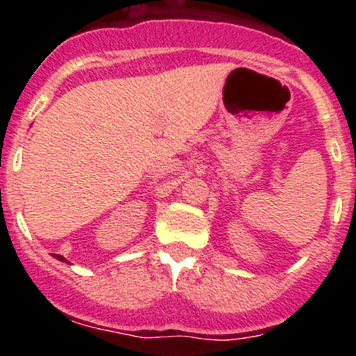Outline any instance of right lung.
<instances>
[{"label": "right lung", "instance_id": "1", "mask_svg": "<svg viewBox=\"0 0 356 356\" xmlns=\"http://www.w3.org/2000/svg\"><path fill=\"white\" fill-rule=\"evenodd\" d=\"M56 259H58V260H64V257H62V254H56ZM64 262H65V260H64Z\"/></svg>", "mask_w": 356, "mask_h": 356}]
</instances>
